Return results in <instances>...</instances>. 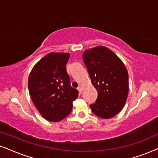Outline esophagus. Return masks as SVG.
I'll use <instances>...</instances> for the list:
<instances>
[{
	"mask_svg": "<svg viewBox=\"0 0 158 158\" xmlns=\"http://www.w3.org/2000/svg\"><path fill=\"white\" fill-rule=\"evenodd\" d=\"M77 90H79V93L80 94H82V93H83V89H82V86H81V85H79L78 87H77Z\"/></svg>",
	"mask_w": 158,
	"mask_h": 158,
	"instance_id": "34e87169",
	"label": "esophagus"
}]
</instances>
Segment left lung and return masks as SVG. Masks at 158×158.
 Returning a JSON list of instances; mask_svg holds the SVG:
<instances>
[{
    "mask_svg": "<svg viewBox=\"0 0 158 158\" xmlns=\"http://www.w3.org/2000/svg\"><path fill=\"white\" fill-rule=\"evenodd\" d=\"M83 60L98 92L96 102L90 105V109L101 118L114 117L124 107L128 95L126 67L116 54L103 46L85 50Z\"/></svg>",
    "mask_w": 158,
    "mask_h": 158,
    "instance_id": "left-lung-1",
    "label": "left lung"
}]
</instances>
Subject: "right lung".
<instances>
[{
  "label": "right lung",
  "mask_w": 158,
  "mask_h": 158,
  "mask_svg": "<svg viewBox=\"0 0 158 158\" xmlns=\"http://www.w3.org/2000/svg\"><path fill=\"white\" fill-rule=\"evenodd\" d=\"M69 57V53H49L35 64L29 75L28 88L32 101L49 122L65 118L78 96V90L70 85L66 70Z\"/></svg>",
  "instance_id": "add662e5"
}]
</instances>
